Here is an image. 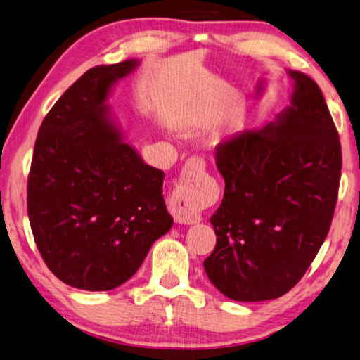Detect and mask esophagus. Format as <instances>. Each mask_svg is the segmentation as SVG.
I'll return each mask as SVG.
<instances>
[{
  "label": "esophagus",
  "mask_w": 360,
  "mask_h": 360,
  "mask_svg": "<svg viewBox=\"0 0 360 360\" xmlns=\"http://www.w3.org/2000/svg\"><path fill=\"white\" fill-rule=\"evenodd\" d=\"M205 159L202 156H193L186 161L184 170L180 174L179 184L175 185L172 196H170L169 210L174 215L176 223L191 225L201 219V214L194 204V188L193 181L196 176L204 174Z\"/></svg>",
  "instance_id": "1"
}]
</instances>
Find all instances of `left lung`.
I'll use <instances>...</instances> for the list:
<instances>
[{"mask_svg": "<svg viewBox=\"0 0 360 360\" xmlns=\"http://www.w3.org/2000/svg\"><path fill=\"white\" fill-rule=\"evenodd\" d=\"M292 105L260 131L217 146L225 194L210 223L209 279L236 302L279 298L298 284L332 225L341 143L319 86L300 72Z\"/></svg>", "mask_w": 360, "mask_h": 360, "instance_id": "obj_1", "label": "left lung"}]
</instances>
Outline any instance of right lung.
<instances>
[{"label":"right lung","mask_w":360,"mask_h":360,"mask_svg":"<svg viewBox=\"0 0 360 360\" xmlns=\"http://www.w3.org/2000/svg\"><path fill=\"white\" fill-rule=\"evenodd\" d=\"M137 62L98 65L41 122L27 184L32 233L47 268L82 290H111L137 273L172 226L164 172L141 161L108 120L116 79Z\"/></svg>","instance_id":"add662e5"}]
</instances>
